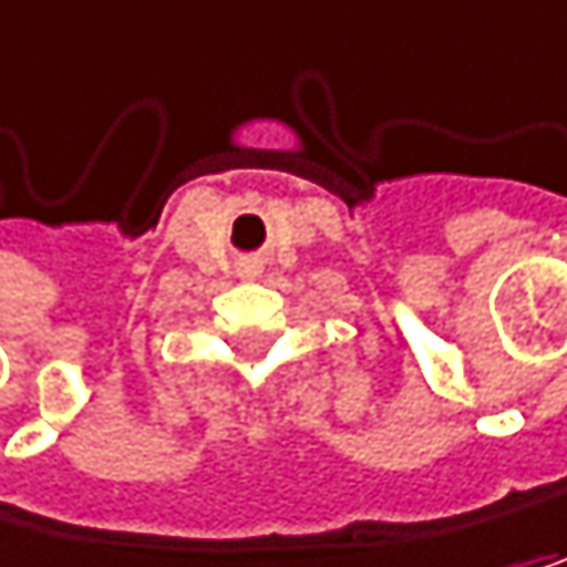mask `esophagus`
Masks as SVG:
<instances>
[{"label":"esophagus","instance_id":"obj_1","mask_svg":"<svg viewBox=\"0 0 567 567\" xmlns=\"http://www.w3.org/2000/svg\"><path fill=\"white\" fill-rule=\"evenodd\" d=\"M238 272H241L245 280H256V277H259V266H256V262H241V269H238Z\"/></svg>","mask_w":567,"mask_h":567}]
</instances>
